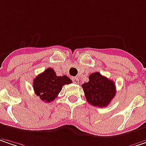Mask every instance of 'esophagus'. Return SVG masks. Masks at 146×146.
<instances>
[{
  "label": "esophagus",
  "mask_w": 146,
  "mask_h": 146,
  "mask_svg": "<svg viewBox=\"0 0 146 146\" xmlns=\"http://www.w3.org/2000/svg\"><path fill=\"white\" fill-rule=\"evenodd\" d=\"M73 79V82L74 83H76V84H78V83H79V80H78V78H77V77H74L72 78Z\"/></svg>",
  "instance_id": "1"
}]
</instances>
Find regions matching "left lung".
Wrapping results in <instances>:
<instances>
[{
	"label": "left lung",
	"instance_id": "8db88e82",
	"mask_svg": "<svg viewBox=\"0 0 146 146\" xmlns=\"http://www.w3.org/2000/svg\"><path fill=\"white\" fill-rule=\"evenodd\" d=\"M88 78L89 81L82 85L88 103L94 107H107L116 95L114 82L98 72L92 73Z\"/></svg>",
	"mask_w": 146,
	"mask_h": 146
}]
</instances>
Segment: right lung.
Wrapping results in <instances>:
<instances>
[{
  "label": "right lung",
  "instance_id": "add662e5",
  "mask_svg": "<svg viewBox=\"0 0 146 146\" xmlns=\"http://www.w3.org/2000/svg\"><path fill=\"white\" fill-rule=\"evenodd\" d=\"M71 82L68 76H57L53 68H48L34 79L33 88L35 93L42 101L50 102L57 98L63 86Z\"/></svg>",
  "mask_w": 146,
  "mask_h": 146
}]
</instances>
